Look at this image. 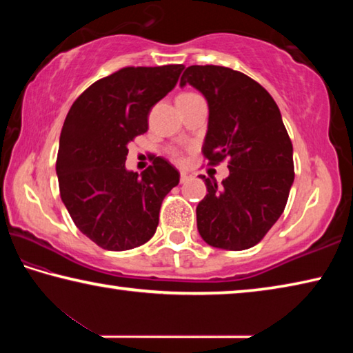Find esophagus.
<instances>
[{
  "label": "esophagus",
  "mask_w": 353,
  "mask_h": 353,
  "mask_svg": "<svg viewBox=\"0 0 353 353\" xmlns=\"http://www.w3.org/2000/svg\"><path fill=\"white\" fill-rule=\"evenodd\" d=\"M191 177H193V176H191L188 171H181V183H185V182H188Z\"/></svg>",
  "instance_id": "esophagus-1"
}]
</instances>
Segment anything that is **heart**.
I'll use <instances>...</instances> for the list:
<instances>
[{
	"mask_svg": "<svg viewBox=\"0 0 353 353\" xmlns=\"http://www.w3.org/2000/svg\"><path fill=\"white\" fill-rule=\"evenodd\" d=\"M191 97H196V94H194V93H182V94H181V97H179L177 99H183V98H191ZM172 155H174V159H176V160H181V154H179V152H174V154H172Z\"/></svg>",
	"mask_w": 353,
	"mask_h": 353,
	"instance_id": "1",
	"label": "heart"
}]
</instances>
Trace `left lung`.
Instances as JSON below:
<instances>
[{
    "label": "left lung",
    "instance_id": "8db88e82",
    "mask_svg": "<svg viewBox=\"0 0 353 353\" xmlns=\"http://www.w3.org/2000/svg\"><path fill=\"white\" fill-rule=\"evenodd\" d=\"M191 83L208 103L202 154L208 165L229 159V177L218 185L202 176L205 198L196 207L207 244L244 250L259 244L283 213L294 182L292 143L276 101L252 77L219 65H191Z\"/></svg>",
    "mask_w": 353,
    "mask_h": 353
}]
</instances>
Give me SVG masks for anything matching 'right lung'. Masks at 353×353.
<instances>
[{
  "mask_svg": "<svg viewBox=\"0 0 353 353\" xmlns=\"http://www.w3.org/2000/svg\"><path fill=\"white\" fill-rule=\"evenodd\" d=\"M183 65L126 67L81 93L65 118L56 172L71 219L105 250L149 241L165 196L179 171L155 157L141 172L128 171V145L148 130V115L177 83Z\"/></svg>",
  "mask_w": 353,
  "mask_h": 353,
  "instance_id": "add662e5",
  "label": "right lung"
}]
</instances>
